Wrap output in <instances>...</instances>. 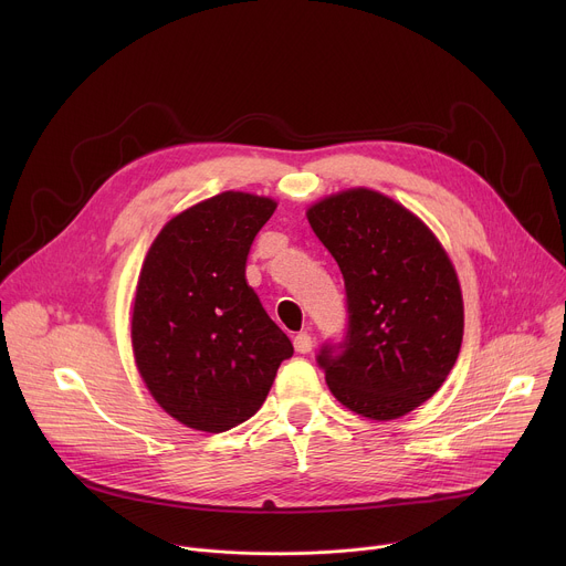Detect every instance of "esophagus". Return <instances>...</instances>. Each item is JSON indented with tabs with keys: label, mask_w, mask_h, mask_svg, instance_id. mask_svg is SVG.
Here are the masks:
<instances>
[{
	"label": "esophagus",
	"mask_w": 566,
	"mask_h": 566,
	"mask_svg": "<svg viewBox=\"0 0 566 566\" xmlns=\"http://www.w3.org/2000/svg\"><path fill=\"white\" fill-rule=\"evenodd\" d=\"M293 347L297 354H308L313 349V338L306 334V332H300L295 338H293Z\"/></svg>",
	"instance_id": "esophagus-1"
}]
</instances>
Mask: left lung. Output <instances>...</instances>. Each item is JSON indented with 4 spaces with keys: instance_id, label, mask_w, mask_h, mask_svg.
Masks as SVG:
<instances>
[{
    "instance_id": "left-lung-1",
    "label": "left lung",
    "mask_w": 566,
    "mask_h": 566,
    "mask_svg": "<svg viewBox=\"0 0 566 566\" xmlns=\"http://www.w3.org/2000/svg\"><path fill=\"white\" fill-rule=\"evenodd\" d=\"M306 217L347 293V336L317 354L332 394L374 421L412 412L461 349L463 300L448 253L417 214L367 188L322 199Z\"/></svg>"
}]
</instances>
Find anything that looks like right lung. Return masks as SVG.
<instances>
[{
  "label": "right lung",
  "instance_id": "right-lung-1",
  "mask_svg": "<svg viewBox=\"0 0 566 566\" xmlns=\"http://www.w3.org/2000/svg\"><path fill=\"white\" fill-rule=\"evenodd\" d=\"M275 208L266 197L221 192L170 219L143 262L136 367L158 406L192 430L219 434L251 419L293 356L247 282L253 239Z\"/></svg>",
  "mask_w": 566,
  "mask_h": 566
}]
</instances>
